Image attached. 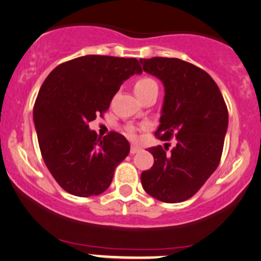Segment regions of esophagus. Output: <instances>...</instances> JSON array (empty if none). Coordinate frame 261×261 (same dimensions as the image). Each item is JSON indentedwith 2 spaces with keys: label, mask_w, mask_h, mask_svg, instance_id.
Instances as JSON below:
<instances>
[{
  "label": "esophagus",
  "mask_w": 261,
  "mask_h": 261,
  "mask_svg": "<svg viewBox=\"0 0 261 261\" xmlns=\"http://www.w3.org/2000/svg\"><path fill=\"white\" fill-rule=\"evenodd\" d=\"M140 150H141V148L139 146H131L130 153H131V154H135V153H139Z\"/></svg>",
  "instance_id": "esophagus-1"
}]
</instances>
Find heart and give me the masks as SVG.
<instances>
[{
  "label": "heart",
  "mask_w": 261,
  "mask_h": 261,
  "mask_svg": "<svg viewBox=\"0 0 261 261\" xmlns=\"http://www.w3.org/2000/svg\"><path fill=\"white\" fill-rule=\"evenodd\" d=\"M134 90L139 98H143L144 96L148 95L149 92H152L153 90H158V84L155 83V80H153L149 76H141L134 83ZM127 135L130 137H135V128L133 126H128L126 128Z\"/></svg>",
  "instance_id": "1"
}]
</instances>
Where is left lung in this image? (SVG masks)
<instances>
[{
    "label": "left lung",
    "instance_id": "1",
    "mask_svg": "<svg viewBox=\"0 0 261 261\" xmlns=\"http://www.w3.org/2000/svg\"><path fill=\"white\" fill-rule=\"evenodd\" d=\"M146 73L164 84L161 125L155 136L176 137L170 153L150 147L154 158L141 182L149 196L165 203H180L194 196L220 163L228 125L227 107L212 76L178 58L140 59Z\"/></svg>",
    "mask_w": 261,
    "mask_h": 261
}]
</instances>
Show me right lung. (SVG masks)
Segmentation results:
<instances>
[{"instance_id": "obj_1", "label": "right lung", "mask_w": 261, "mask_h": 261, "mask_svg": "<svg viewBox=\"0 0 261 261\" xmlns=\"http://www.w3.org/2000/svg\"><path fill=\"white\" fill-rule=\"evenodd\" d=\"M136 58L84 56L49 73L34 106V122L43 162L63 190L77 197L98 196L109 187L130 144L121 134L105 137L89 122L108 111L121 84L141 74Z\"/></svg>"}]
</instances>
